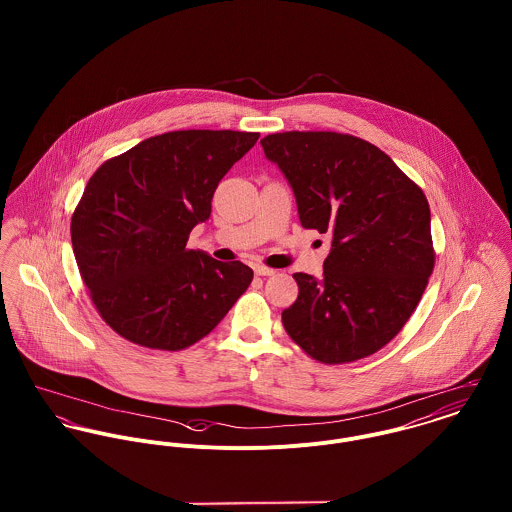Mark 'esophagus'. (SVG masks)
<instances>
[{
  "label": "esophagus",
  "mask_w": 512,
  "mask_h": 512,
  "mask_svg": "<svg viewBox=\"0 0 512 512\" xmlns=\"http://www.w3.org/2000/svg\"><path fill=\"white\" fill-rule=\"evenodd\" d=\"M254 274H256V276H274V274H276V270H272V268H266V266H260V264H256V266H254Z\"/></svg>",
  "instance_id": "1"
}]
</instances>
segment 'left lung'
<instances>
[{"label":"left lung","mask_w":512,"mask_h":512,"mask_svg":"<svg viewBox=\"0 0 512 512\" xmlns=\"http://www.w3.org/2000/svg\"><path fill=\"white\" fill-rule=\"evenodd\" d=\"M266 157L295 195L303 228L331 236L323 278L293 274L282 323L315 361L365 359L406 325L434 270L430 205L378 147L337 132L266 136Z\"/></svg>","instance_id":"left-lung-1"}]
</instances>
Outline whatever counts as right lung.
<instances>
[{"instance_id": "obj_1", "label": "right lung", "mask_w": 512, "mask_h": 512, "mask_svg": "<svg viewBox=\"0 0 512 512\" xmlns=\"http://www.w3.org/2000/svg\"><path fill=\"white\" fill-rule=\"evenodd\" d=\"M256 132L181 130L102 163L71 220L74 258L100 317L147 349L181 351L209 335L254 272L189 250L220 179Z\"/></svg>"}]
</instances>
